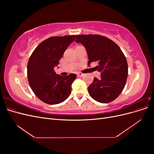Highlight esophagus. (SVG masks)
Segmentation results:
<instances>
[{
  "label": "esophagus",
  "mask_w": 154,
  "mask_h": 154,
  "mask_svg": "<svg viewBox=\"0 0 154 154\" xmlns=\"http://www.w3.org/2000/svg\"><path fill=\"white\" fill-rule=\"evenodd\" d=\"M77 75H78V77H82V76H84V74H83L82 73V72H78Z\"/></svg>",
  "instance_id": "esophagus-1"
}]
</instances>
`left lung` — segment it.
Masks as SVG:
<instances>
[{
    "label": "left lung",
    "instance_id": "left-lung-1",
    "mask_svg": "<svg viewBox=\"0 0 154 154\" xmlns=\"http://www.w3.org/2000/svg\"><path fill=\"white\" fill-rule=\"evenodd\" d=\"M75 41L87 50L88 62H97L101 78H94L88 87V94L102 103L114 101L122 93L128 76V64L122 51L114 42L98 35H77Z\"/></svg>",
    "mask_w": 154,
    "mask_h": 154
}]
</instances>
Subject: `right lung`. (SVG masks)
Listing matches in <instances>:
<instances>
[{
	"label": "right lung",
	"instance_id": "1",
	"mask_svg": "<svg viewBox=\"0 0 154 154\" xmlns=\"http://www.w3.org/2000/svg\"><path fill=\"white\" fill-rule=\"evenodd\" d=\"M76 35L52 36L41 42L31 54L27 63V78L31 89L45 103H62L71 93L75 74L60 76L54 67Z\"/></svg>",
	"mask_w": 154,
	"mask_h": 154
}]
</instances>
